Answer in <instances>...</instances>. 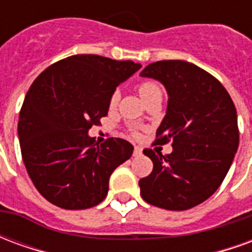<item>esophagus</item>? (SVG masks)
<instances>
[{"mask_svg": "<svg viewBox=\"0 0 252 252\" xmlns=\"http://www.w3.org/2000/svg\"><path fill=\"white\" fill-rule=\"evenodd\" d=\"M142 154H143L142 147H135V150H133V157H140Z\"/></svg>", "mask_w": 252, "mask_h": 252, "instance_id": "esophagus-1", "label": "esophagus"}]
</instances>
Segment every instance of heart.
Returning <instances> with one entry per match:
<instances>
[{
    "instance_id": "obj_1",
    "label": "heart",
    "mask_w": 252,
    "mask_h": 252,
    "mask_svg": "<svg viewBox=\"0 0 252 252\" xmlns=\"http://www.w3.org/2000/svg\"><path fill=\"white\" fill-rule=\"evenodd\" d=\"M139 93L142 95V98L144 101H147V99L153 98V97H157V95H162V90L159 88L158 85L153 81H147V82H143L140 83V86H139ZM119 101H120V92L119 90H115L113 93L110 94V98H109V108L110 109H115L117 104H119ZM133 135H136V132L133 131Z\"/></svg>"
}]
</instances>
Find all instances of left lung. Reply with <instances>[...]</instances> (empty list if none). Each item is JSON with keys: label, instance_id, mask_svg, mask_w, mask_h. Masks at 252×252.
Wrapping results in <instances>:
<instances>
[{"label": "left lung", "instance_id": "obj_1", "mask_svg": "<svg viewBox=\"0 0 252 252\" xmlns=\"http://www.w3.org/2000/svg\"><path fill=\"white\" fill-rule=\"evenodd\" d=\"M140 77L163 85L169 95L157 143L171 142L163 157L146 148L153 173L139 181L143 200L167 211H186L221 185L239 147L236 108L216 78L185 61L151 63Z\"/></svg>", "mask_w": 252, "mask_h": 252}]
</instances>
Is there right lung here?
Segmentation results:
<instances>
[{
  "mask_svg": "<svg viewBox=\"0 0 252 252\" xmlns=\"http://www.w3.org/2000/svg\"><path fill=\"white\" fill-rule=\"evenodd\" d=\"M140 67L132 61L72 55L31 85L17 131L25 169L47 201L71 211L104 201L110 174L131 158L133 146L119 137L98 146L89 129L108 115L110 94Z\"/></svg>",
  "mask_w": 252,
  "mask_h": 252,
  "instance_id": "1",
  "label": "right lung"
}]
</instances>
